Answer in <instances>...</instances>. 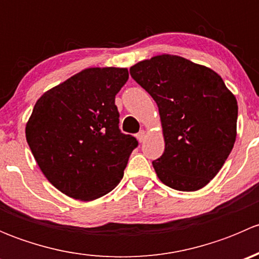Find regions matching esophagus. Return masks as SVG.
<instances>
[{"mask_svg": "<svg viewBox=\"0 0 259 259\" xmlns=\"http://www.w3.org/2000/svg\"><path fill=\"white\" fill-rule=\"evenodd\" d=\"M145 137H146V133H145V130H140L139 133H138L137 134V139L139 140L140 143H143L145 140Z\"/></svg>", "mask_w": 259, "mask_h": 259, "instance_id": "esophagus-1", "label": "esophagus"}]
</instances>
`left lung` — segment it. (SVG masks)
Returning <instances> with one entry per match:
<instances>
[{
	"mask_svg": "<svg viewBox=\"0 0 259 259\" xmlns=\"http://www.w3.org/2000/svg\"><path fill=\"white\" fill-rule=\"evenodd\" d=\"M130 75L159 109L165 149L153 161L158 178L182 192L202 189L236 143V96L215 71L177 55L138 62Z\"/></svg>",
	"mask_w": 259,
	"mask_h": 259,
	"instance_id": "8db88e82",
	"label": "left lung"
}]
</instances>
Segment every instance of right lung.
Wrapping results in <instances>:
<instances>
[{
  "label": "right lung",
  "mask_w": 259,
  "mask_h": 259,
  "mask_svg": "<svg viewBox=\"0 0 259 259\" xmlns=\"http://www.w3.org/2000/svg\"><path fill=\"white\" fill-rule=\"evenodd\" d=\"M125 67H89L46 91L26 124L36 163L56 189L74 199H98L124 176L138 142L119 129L115 95Z\"/></svg>",
  "instance_id": "1"
}]
</instances>
